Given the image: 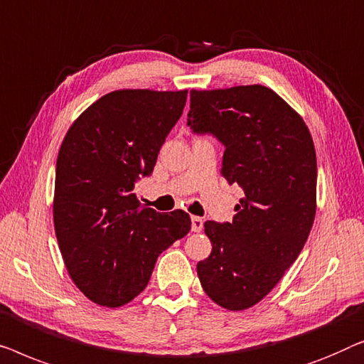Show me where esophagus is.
Masks as SVG:
<instances>
[{
	"label": "esophagus",
	"mask_w": 364,
	"mask_h": 364,
	"mask_svg": "<svg viewBox=\"0 0 364 364\" xmlns=\"http://www.w3.org/2000/svg\"><path fill=\"white\" fill-rule=\"evenodd\" d=\"M203 229V219L198 216H191V231L199 232Z\"/></svg>",
	"instance_id": "esophagus-1"
}]
</instances>
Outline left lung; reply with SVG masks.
Here are the masks:
<instances>
[{"mask_svg":"<svg viewBox=\"0 0 364 364\" xmlns=\"http://www.w3.org/2000/svg\"><path fill=\"white\" fill-rule=\"evenodd\" d=\"M188 127L223 143L221 175L244 198L232 223H204L213 250L198 262L204 291L223 309L259 304L309 239L316 211V155L309 127L264 85L191 90Z\"/></svg>","mask_w":364,"mask_h":364,"instance_id":"left-lung-1","label":"left lung"}]
</instances>
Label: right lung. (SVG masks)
<instances>
[{"mask_svg":"<svg viewBox=\"0 0 364 364\" xmlns=\"http://www.w3.org/2000/svg\"><path fill=\"white\" fill-rule=\"evenodd\" d=\"M188 90L124 89L94 102L65 133L55 165L54 229L87 299L122 306L143 291L156 259L191 229L189 214L156 213L133 193L150 176Z\"/></svg>","mask_w":364,"mask_h":364,"instance_id":"obj_1","label":"right lung"}]
</instances>
